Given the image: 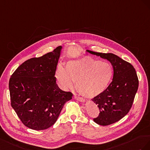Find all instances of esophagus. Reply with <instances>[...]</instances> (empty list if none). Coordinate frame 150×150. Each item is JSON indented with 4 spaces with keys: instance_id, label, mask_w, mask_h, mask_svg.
<instances>
[{
    "instance_id": "34e87169",
    "label": "esophagus",
    "mask_w": 150,
    "mask_h": 150,
    "mask_svg": "<svg viewBox=\"0 0 150 150\" xmlns=\"http://www.w3.org/2000/svg\"><path fill=\"white\" fill-rule=\"evenodd\" d=\"M74 98H75V99L76 100H77L79 101V102H85V100L83 99V98H82V97H78V96H74Z\"/></svg>"
}]
</instances>
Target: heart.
Instances as JSON below:
<instances>
[{"label":"heart","instance_id":"1","mask_svg":"<svg viewBox=\"0 0 150 150\" xmlns=\"http://www.w3.org/2000/svg\"><path fill=\"white\" fill-rule=\"evenodd\" d=\"M112 67L106 62L90 57L68 61L65 68L59 66L56 71L57 82L63 91L74 86L83 96L93 98L103 93L112 80Z\"/></svg>","mask_w":150,"mask_h":150}]
</instances>
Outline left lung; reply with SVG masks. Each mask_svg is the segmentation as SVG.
<instances>
[{"label":"left lung","mask_w":150,"mask_h":150,"mask_svg":"<svg viewBox=\"0 0 150 150\" xmlns=\"http://www.w3.org/2000/svg\"><path fill=\"white\" fill-rule=\"evenodd\" d=\"M87 53L107 59L112 64L114 75L112 82L105 91L92 100L99 107V116L93 121L101 126H108L117 122L129 112L138 88L136 71L131 63L113 53Z\"/></svg>","instance_id":"1"}]
</instances>
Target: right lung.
Returning <instances> with one entry per match:
<instances>
[{"label": "right lung", "mask_w": 150, "mask_h": 150, "mask_svg": "<svg viewBox=\"0 0 150 150\" xmlns=\"http://www.w3.org/2000/svg\"><path fill=\"white\" fill-rule=\"evenodd\" d=\"M62 46L17 68L8 83L11 105L24 125L44 130L57 121L65 102L73 94L59 88L54 77Z\"/></svg>", "instance_id": "add662e5"}]
</instances>
